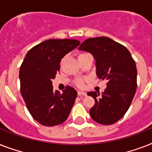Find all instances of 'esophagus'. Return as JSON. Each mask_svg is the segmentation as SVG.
Returning <instances> with one entry per match:
<instances>
[{"label":"esophagus","mask_w":152,"mask_h":152,"mask_svg":"<svg viewBox=\"0 0 152 152\" xmlns=\"http://www.w3.org/2000/svg\"><path fill=\"white\" fill-rule=\"evenodd\" d=\"M77 94H78L79 96H81V95H86V93L82 91H79L78 92H77Z\"/></svg>","instance_id":"esophagus-1"}]
</instances>
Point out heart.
Returning <instances> with one entry per match:
<instances>
[{
    "mask_svg": "<svg viewBox=\"0 0 152 152\" xmlns=\"http://www.w3.org/2000/svg\"><path fill=\"white\" fill-rule=\"evenodd\" d=\"M88 54V53H79L78 55V58L79 57H83V56H85V55ZM76 84L78 87H83V80L82 79H78V80H76Z\"/></svg>",
    "mask_w": 152,
    "mask_h": 152,
    "instance_id": "b5f03b06",
    "label": "heart"
}]
</instances>
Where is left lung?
<instances>
[{
	"mask_svg": "<svg viewBox=\"0 0 152 152\" xmlns=\"http://www.w3.org/2000/svg\"><path fill=\"white\" fill-rule=\"evenodd\" d=\"M88 51L96 61V74L106 80L104 92L88 93L95 103L90 115L102 125H112L119 121L129 108L137 87L136 63L128 49L107 37L86 39L79 47Z\"/></svg>",
	"mask_w": 152,
	"mask_h": 152,
	"instance_id": "8db88e82",
	"label": "left lung"
}]
</instances>
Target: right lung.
<instances>
[{"instance_id": "right-lung-1", "label": "right lung", "mask_w": 152, "mask_h": 152, "mask_svg": "<svg viewBox=\"0 0 152 152\" xmlns=\"http://www.w3.org/2000/svg\"><path fill=\"white\" fill-rule=\"evenodd\" d=\"M80 44L76 39H49L26 54L20 69V92L31 115L41 125H61L71 112L76 91L67 86L60 94L53 91L52 80L59 71L61 60Z\"/></svg>"}]
</instances>
